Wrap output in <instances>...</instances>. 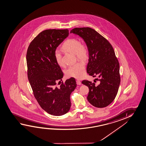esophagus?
Returning a JSON list of instances; mask_svg holds the SVG:
<instances>
[{
	"label": "esophagus",
	"instance_id": "esophagus-1",
	"mask_svg": "<svg viewBox=\"0 0 146 146\" xmlns=\"http://www.w3.org/2000/svg\"><path fill=\"white\" fill-rule=\"evenodd\" d=\"M76 84H77V85H81V82L80 81H79V80H76Z\"/></svg>",
	"mask_w": 146,
	"mask_h": 146
}]
</instances>
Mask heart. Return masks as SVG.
<instances>
[{"mask_svg": "<svg viewBox=\"0 0 146 146\" xmlns=\"http://www.w3.org/2000/svg\"><path fill=\"white\" fill-rule=\"evenodd\" d=\"M63 50L74 54L78 60L86 61L89 57L88 47L85 44L81 43L77 38H72L67 39L62 46ZM54 57L58 65L62 66V56L60 51L56 50L54 52ZM65 74L67 76L81 79L85 74V66L83 62H80L70 65L67 68Z\"/></svg>", "mask_w": 146, "mask_h": 146, "instance_id": "1", "label": "heart"}]
</instances>
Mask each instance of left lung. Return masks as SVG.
<instances>
[{"mask_svg":"<svg viewBox=\"0 0 146 146\" xmlns=\"http://www.w3.org/2000/svg\"><path fill=\"white\" fill-rule=\"evenodd\" d=\"M70 33L78 35L85 42L89 51L87 72L93 77L98 76L95 79L99 82L97 85L90 81L82 82L89 89L88 102L98 108L107 107L115 100L120 84L119 63L113 46L90 27L75 28Z\"/></svg>","mask_w":146,"mask_h":146,"instance_id":"8db88e82","label":"left lung"}]
</instances>
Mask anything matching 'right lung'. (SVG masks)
Masks as SVG:
<instances>
[{
    "mask_svg": "<svg viewBox=\"0 0 146 146\" xmlns=\"http://www.w3.org/2000/svg\"><path fill=\"white\" fill-rule=\"evenodd\" d=\"M68 35V29L44 30L31 42L26 54L28 80L35 98L42 109L53 116H62L70 111V95L76 87L72 77L56 87L63 73L54 52Z\"/></svg>",
    "mask_w": 146,
    "mask_h": 146,
    "instance_id": "right-lung-1",
    "label": "right lung"
}]
</instances>
